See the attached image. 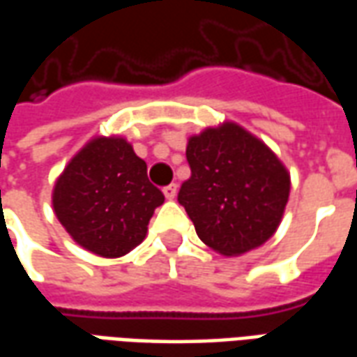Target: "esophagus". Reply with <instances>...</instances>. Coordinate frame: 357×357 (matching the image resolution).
Here are the masks:
<instances>
[{
    "label": "esophagus",
    "mask_w": 357,
    "mask_h": 357,
    "mask_svg": "<svg viewBox=\"0 0 357 357\" xmlns=\"http://www.w3.org/2000/svg\"><path fill=\"white\" fill-rule=\"evenodd\" d=\"M162 193H164V197L168 199V201H174V199H176V193H178V187L172 183V185L164 187Z\"/></svg>",
    "instance_id": "1"
}]
</instances>
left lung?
Listing matches in <instances>:
<instances>
[{"label":"left lung","instance_id":"1","mask_svg":"<svg viewBox=\"0 0 357 357\" xmlns=\"http://www.w3.org/2000/svg\"><path fill=\"white\" fill-rule=\"evenodd\" d=\"M185 155L191 178L178 201L206 247L233 258L273 237L289 202L291 174L260 137L225 120L191 135Z\"/></svg>","mask_w":357,"mask_h":357}]
</instances>
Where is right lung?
Wrapping results in <instances>:
<instances>
[{
  "label": "right lung",
  "mask_w": 357,
  "mask_h": 357,
  "mask_svg": "<svg viewBox=\"0 0 357 357\" xmlns=\"http://www.w3.org/2000/svg\"><path fill=\"white\" fill-rule=\"evenodd\" d=\"M53 212L76 245L122 258L147 237L164 195L147 164L122 135H95L68 160L53 185Z\"/></svg>",
  "instance_id": "right-lung-1"
}]
</instances>
